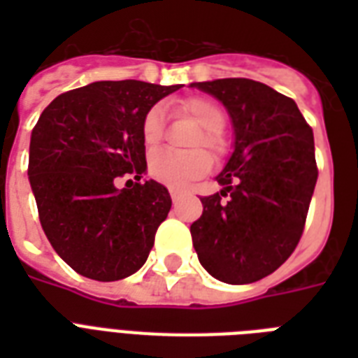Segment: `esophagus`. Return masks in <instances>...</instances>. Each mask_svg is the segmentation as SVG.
<instances>
[{
  "label": "esophagus",
  "mask_w": 358,
  "mask_h": 358,
  "mask_svg": "<svg viewBox=\"0 0 358 358\" xmlns=\"http://www.w3.org/2000/svg\"><path fill=\"white\" fill-rule=\"evenodd\" d=\"M185 193L184 191H180V189H171V199H173V202H178L182 196H184Z\"/></svg>",
  "instance_id": "obj_1"
}]
</instances>
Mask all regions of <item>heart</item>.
<instances>
[{
  "instance_id": "obj_1",
  "label": "heart",
  "mask_w": 358,
  "mask_h": 358,
  "mask_svg": "<svg viewBox=\"0 0 358 358\" xmlns=\"http://www.w3.org/2000/svg\"><path fill=\"white\" fill-rule=\"evenodd\" d=\"M182 111L187 113L202 128L201 139L196 141V146H206L208 150H223V143L219 137V131L224 126V113L217 103L206 98H191L182 103ZM163 135V109L152 108L145 115L141 122V139L143 145L152 150L159 145ZM212 169V159L206 152L193 150L187 154H176L171 150L154 152L148 159V173L156 182L169 187H185L193 180L201 178Z\"/></svg>"
}]
</instances>
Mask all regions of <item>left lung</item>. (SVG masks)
I'll return each mask as SVG.
<instances>
[{
    "label": "left lung",
    "instance_id": "8db88e82",
    "mask_svg": "<svg viewBox=\"0 0 358 358\" xmlns=\"http://www.w3.org/2000/svg\"><path fill=\"white\" fill-rule=\"evenodd\" d=\"M189 87L217 98L234 129V150L215 176L221 191L202 196V215L191 224L193 247L213 278L256 282L299 243L317 180L314 134L292 98L260 81Z\"/></svg>",
    "mask_w": 358,
    "mask_h": 358
}]
</instances>
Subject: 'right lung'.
Instances as JSON below:
<instances>
[{
    "instance_id": "add662e5",
    "label": "right lung",
    "mask_w": 358,
    "mask_h": 358,
    "mask_svg": "<svg viewBox=\"0 0 358 358\" xmlns=\"http://www.w3.org/2000/svg\"><path fill=\"white\" fill-rule=\"evenodd\" d=\"M180 85L94 81L57 96L31 131L29 176L42 230L74 271L111 282L139 271L171 195L146 173L141 122Z\"/></svg>"
}]
</instances>
